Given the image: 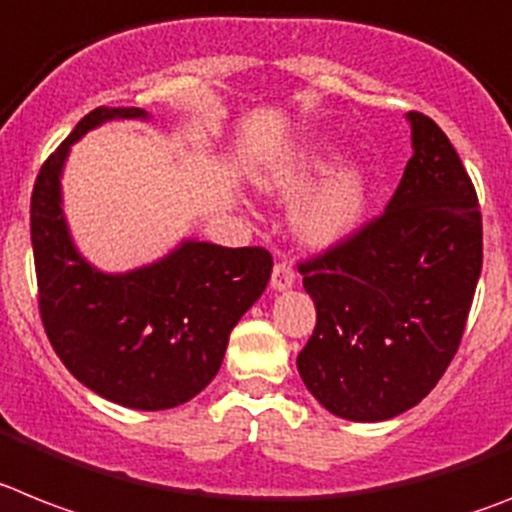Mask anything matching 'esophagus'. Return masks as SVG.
Wrapping results in <instances>:
<instances>
[{
	"label": "esophagus",
	"mask_w": 512,
	"mask_h": 512,
	"mask_svg": "<svg viewBox=\"0 0 512 512\" xmlns=\"http://www.w3.org/2000/svg\"><path fill=\"white\" fill-rule=\"evenodd\" d=\"M292 285H295V269H292L290 264H285V261H282V264H274V269H272L274 290L285 292V290H290Z\"/></svg>",
	"instance_id": "obj_1"
}]
</instances>
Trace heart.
<instances>
[{
  "label": "heart",
  "instance_id": "obj_1",
  "mask_svg": "<svg viewBox=\"0 0 512 512\" xmlns=\"http://www.w3.org/2000/svg\"><path fill=\"white\" fill-rule=\"evenodd\" d=\"M329 168V155L305 150L272 165L259 178L266 191H295ZM368 212V173L357 163L329 170L316 186H310L292 207L295 233L316 248L334 246L360 227Z\"/></svg>",
  "mask_w": 512,
  "mask_h": 512
}]
</instances>
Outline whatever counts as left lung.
<instances>
[{"label": "left lung", "instance_id": "obj_1", "mask_svg": "<svg viewBox=\"0 0 512 512\" xmlns=\"http://www.w3.org/2000/svg\"><path fill=\"white\" fill-rule=\"evenodd\" d=\"M412 157L386 212L300 264L316 329L298 370L331 414L383 422L425 399L464 336L482 274V212L443 129L406 113Z\"/></svg>", "mask_w": 512, "mask_h": 512}]
</instances>
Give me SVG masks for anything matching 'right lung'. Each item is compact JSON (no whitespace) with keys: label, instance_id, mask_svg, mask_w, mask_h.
<instances>
[{"label":"right lung","instance_id":"1","mask_svg":"<svg viewBox=\"0 0 512 512\" xmlns=\"http://www.w3.org/2000/svg\"><path fill=\"white\" fill-rule=\"evenodd\" d=\"M147 121L142 108L90 111L43 163L30 199L38 305L48 342L69 373L113 404L157 412L209 386L235 323L272 277L264 248L181 240L131 272H100L77 251L61 204L69 150L108 121Z\"/></svg>","mask_w":512,"mask_h":512}]
</instances>
